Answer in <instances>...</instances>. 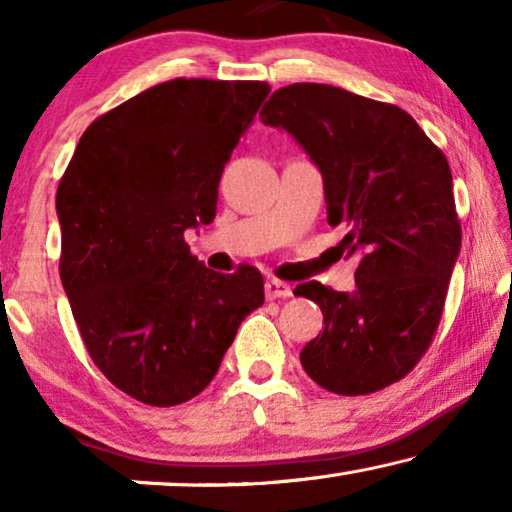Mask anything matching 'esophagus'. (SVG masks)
Returning <instances> with one entry per match:
<instances>
[{
    "label": "esophagus",
    "mask_w": 512,
    "mask_h": 512,
    "mask_svg": "<svg viewBox=\"0 0 512 512\" xmlns=\"http://www.w3.org/2000/svg\"><path fill=\"white\" fill-rule=\"evenodd\" d=\"M291 296H293V286L282 282V279H268V282H265V298L268 300L291 298Z\"/></svg>",
    "instance_id": "1"
}]
</instances>
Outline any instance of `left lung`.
Masks as SVG:
<instances>
[{"instance_id": "obj_1", "label": "left lung", "mask_w": 512, "mask_h": 512, "mask_svg": "<svg viewBox=\"0 0 512 512\" xmlns=\"http://www.w3.org/2000/svg\"><path fill=\"white\" fill-rule=\"evenodd\" d=\"M261 121L310 153L328 223L345 228L340 247L359 258L352 293L319 282L293 291L326 324L300 352L305 373L340 396L403 380L431 347L461 247L445 153L408 111L328 83L275 90Z\"/></svg>"}]
</instances>
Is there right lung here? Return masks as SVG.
I'll use <instances>...</instances> for the list:
<instances>
[{"label":"right lung","mask_w":512,"mask_h":512,"mask_svg":"<svg viewBox=\"0 0 512 512\" xmlns=\"http://www.w3.org/2000/svg\"><path fill=\"white\" fill-rule=\"evenodd\" d=\"M268 93L265 81L158 83L95 118L62 174V286L90 359L139 403L198 396L263 305L261 272L205 268L184 230L214 221L223 167Z\"/></svg>","instance_id":"right-lung-1"}]
</instances>
